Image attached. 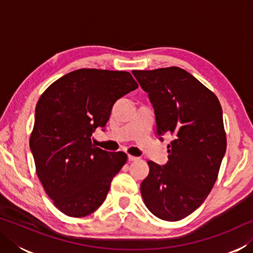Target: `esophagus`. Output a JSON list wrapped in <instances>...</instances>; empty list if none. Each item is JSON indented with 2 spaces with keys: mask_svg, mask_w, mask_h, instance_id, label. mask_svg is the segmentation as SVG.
Masks as SVG:
<instances>
[{
  "mask_svg": "<svg viewBox=\"0 0 253 253\" xmlns=\"http://www.w3.org/2000/svg\"><path fill=\"white\" fill-rule=\"evenodd\" d=\"M138 160H139L138 157L132 156V155H128V161H129V162H136V161H138Z\"/></svg>",
  "mask_w": 253,
  "mask_h": 253,
  "instance_id": "obj_1",
  "label": "esophagus"
}]
</instances>
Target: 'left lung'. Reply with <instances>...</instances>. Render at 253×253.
Returning <instances> with one entry per match:
<instances>
[{
    "instance_id": "1",
    "label": "left lung",
    "mask_w": 253,
    "mask_h": 253,
    "mask_svg": "<svg viewBox=\"0 0 253 253\" xmlns=\"http://www.w3.org/2000/svg\"><path fill=\"white\" fill-rule=\"evenodd\" d=\"M132 75L153 104L157 134L173 136L166 165L147 162L142 198L160 219L182 220L204 202L217 178L226 149L222 107L215 93L178 67Z\"/></svg>"
}]
</instances>
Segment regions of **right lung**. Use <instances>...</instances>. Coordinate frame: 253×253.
I'll return each mask as SVG.
<instances>
[{
  "label": "right lung",
  "instance_id": "right-lung-1",
  "mask_svg": "<svg viewBox=\"0 0 253 253\" xmlns=\"http://www.w3.org/2000/svg\"><path fill=\"white\" fill-rule=\"evenodd\" d=\"M137 88L127 71L79 69L54 81L41 95L30 148L45 193L66 215L95 212L127 162L124 152L96 147L91 135L106 126L115 102Z\"/></svg>",
  "mask_w": 253,
  "mask_h": 253
}]
</instances>
